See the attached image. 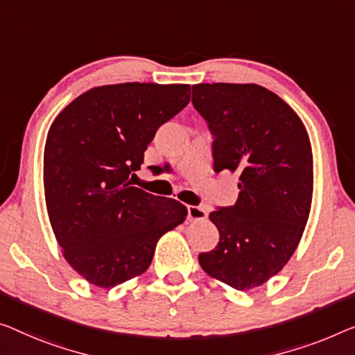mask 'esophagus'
<instances>
[{"label":"esophagus","mask_w":355,"mask_h":355,"mask_svg":"<svg viewBox=\"0 0 355 355\" xmlns=\"http://www.w3.org/2000/svg\"><path fill=\"white\" fill-rule=\"evenodd\" d=\"M207 209L202 205H188V220L189 221H202L207 218Z\"/></svg>","instance_id":"esophagus-1"}]
</instances>
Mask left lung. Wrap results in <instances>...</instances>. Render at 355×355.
<instances>
[{
	"label": "left lung",
	"mask_w": 355,
	"mask_h": 355,
	"mask_svg": "<svg viewBox=\"0 0 355 355\" xmlns=\"http://www.w3.org/2000/svg\"><path fill=\"white\" fill-rule=\"evenodd\" d=\"M193 105L214 135V171L239 178L236 204L209 215L220 241L199 264L244 292L276 276L300 244L313 202L311 141L298 114L258 84H194Z\"/></svg>",
	"instance_id": "left-lung-1"
}]
</instances>
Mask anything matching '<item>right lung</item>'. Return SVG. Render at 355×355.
I'll return each instance as SVG.
<instances>
[{
    "label": "right lung",
    "mask_w": 355,
    "mask_h": 355,
    "mask_svg": "<svg viewBox=\"0 0 355 355\" xmlns=\"http://www.w3.org/2000/svg\"><path fill=\"white\" fill-rule=\"evenodd\" d=\"M188 103V84H111L79 95L51 125L47 214L65 260L97 287L144 274L161 236L188 215L130 183L156 130Z\"/></svg>",
    "instance_id": "1"
}]
</instances>
